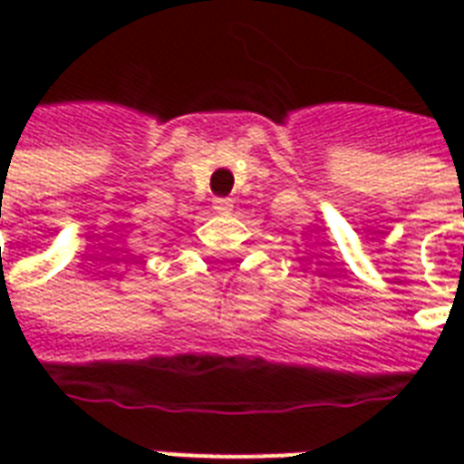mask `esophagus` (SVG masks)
Wrapping results in <instances>:
<instances>
[{
	"mask_svg": "<svg viewBox=\"0 0 464 464\" xmlns=\"http://www.w3.org/2000/svg\"><path fill=\"white\" fill-rule=\"evenodd\" d=\"M214 209H217V214H221V217H228L233 211V202L231 199H226V197H218V199H214Z\"/></svg>",
	"mask_w": 464,
	"mask_h": 464,
	"instance_id": "obj_1",
	"label": "esophagus"
}]
</instances>
